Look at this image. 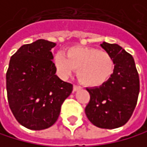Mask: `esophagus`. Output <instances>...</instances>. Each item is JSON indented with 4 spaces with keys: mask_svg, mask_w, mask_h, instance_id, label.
<instances>
[{
    "mask_svg": "<svg viewBox=\"0 0 147 147\" xmlns=\"http://www.w3.org/2000/svg\"><path fill=\"white\" fill-rule=\"evenodd\" d=\"M80 89H81L80 86H78V85H74V92H77V91H79Z\"/></svg>",
    "mask_w": 147,
    "mask_h": 147,
    "instance_id": "esophagus-1",
    "label": "esophagus"
}]
</instances>
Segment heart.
Here are the masks:
<instances>
[{"mask_svg": "<svg viewBox=\"0 0 147 147\" xmlns=\"http://www.w3.org/2000/svg\"><path fill=\"white\" fill-rule=\"evenodd\" d=\"M56 74L65 79L76 70V76L82 84L97 87L108 82L114 73L115 64L109 53L92 47H70L66 56L58 53L53 59Z\"/></svg>", "mask_w": 147, "mask_h": 147, "instance_id": "b5f03b06", "label": "heart"}]
</instances>
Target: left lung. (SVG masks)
I'll return each instance as SVG.
<instances>
[{
  "label": "left lung",
  "mask_w": 147,
  "mask_h": 147,
  "mask_svg": "<svg viewBox=\"0 0 147 147\" xmlns=\"http://www.w3.org/2000/svg\"><path fill=\"white\" fill-rule=\"evenodd\" d=\"M100 47L113 58L114 73L99 87L87 88L91 96L85 114L92 124L112 129L130 119L139 94V76L133 56L120 46L102 42Z\"/></svg>",
  "instance_id": "8db88e82"
}]
</instances>
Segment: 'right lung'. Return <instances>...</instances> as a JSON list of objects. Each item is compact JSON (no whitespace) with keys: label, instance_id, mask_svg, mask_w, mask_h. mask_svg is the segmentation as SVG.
Returning <instances> with one entry per match:
<instances>
[{"label":"right lung","instance_id":"add662e5","mask_svg":"<svg viewBox=\"0 0 147 147\" xmlns=\"http://www.w3.org/2000/svg\"><path fill=\"white\" fill-rule=\"evenodd\" d=\"M55 43L38 39L23 45L9 60L6 74L8 101L23 127L42 130L57 120L61 106L73 92L55 74L51 49Z\"/></svg>","mask_w":147,"mask_h":147}]
</instances>
